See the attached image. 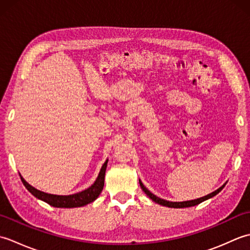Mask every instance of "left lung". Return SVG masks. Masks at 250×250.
Masks as SVG:
<instances>
[{"instance_id": "left-lung-1", "label": "left lung", "mask_w": 250, "mask_h": 250, "mask_svg": "<svg viewBox=\"0 0 250 250\" xmlns=\"http://www.w3.org/2000/svg\"><path fill=\"white\" fill-rule=\"evenodd\" d=\"M140 185H141V188L143 189V191H144V192H145L148 196H149V198H150L153 202H156V203L160 204V205H162V206L174 207V208H184V207H190V206L198 205V204L201 203V202H203V201H205V200H207V199H209V198H213L214 195H216L217 193H219L220 191L222 190V188L225 187V185L221 186V187H220L219 189H217L216 191H214V192H211V193H209V194H207V195L203 196V198H200V199H196V200L185 201V202H169V201H166V200H163V199L158 198V196H156L155 194H152V193L150 192V191L148 190V189L145 187V186L142 184L141 180H140Z\"/></svg>"}]
</instances>
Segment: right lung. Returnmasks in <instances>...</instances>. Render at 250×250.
I'll list each match as a JSON object with an SVG mask.
<instances>
[{"instance_id": "right-lung-1", "label": "right lung", "mask_w": 250, "mask_h": 250, "mask_svg": "<svg viewBox=\"0 0 250 250\" xmlns=\"http://www.w3.org/2000/svg\"><path fill=\"white\" fill-rule=\"evenodd\" d=\"M106 167H107V160H106L105 163L103 164L97 180H95L91 187L82 191V192L71 194V195H56V194L45 193L43 191H40L35 189L34 187H32L31 185H29L25 182V180L22 178V176H20V178H21V182H22V184L24 185V187L28 189L30 192L35 196V198L44 201L46 203H48L49 205L54 207H65V208H71V207H81L83 205H87L98 198L100 193L102 192L103 187H104Z\"/></svg>"}]
</instances>
